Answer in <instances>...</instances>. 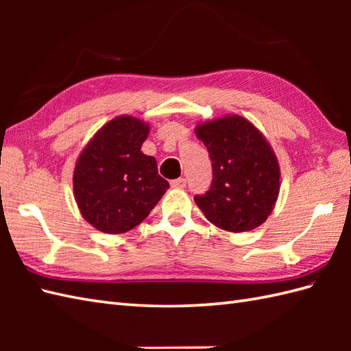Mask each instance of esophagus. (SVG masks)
<instances>
[{
	"label": "esophagus",
	"instance_id": "obj_1",
	"mask_svg": "<svg viewBox=\"0 0 351 351\" xmlns=\"http://www.w3.org/2000/svg\"><path fill=\"white\" fill-rule=\"evenodd\" d=\"M170 185L173 189H184L185 185H187V181H185V178H178V180H173L170 182Z\"/></svg>",
	"mask_w": 351,
	"mask_h": 351
}]
</instances>
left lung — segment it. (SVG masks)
<instances>
[{
	"label": "left lung",
	"mask_w": 351,
	"mask_h": 351,
	"mask_svg": "<svg viewBox=\"0 0 351 351\" xmlns=\"http://www.w3.org/2000/svg\"><path fill=\"white\" fill-rule=\"evenodd\" d=\"M213 161V184L195 202L213 225L247 232L271 214L280 190V169L264 134L247 119L228 114L196 126Z\"/></svg>",
	"instance_id": "8db88e82"
}]
</instances>
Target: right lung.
<instances>
[{
	"label": "right lung",
	"instance_id": "obj_1",
	"mask_svg": "<svg viewBox=\"0 0 351 351\" xmlns=\"http://www.w3.org/2000/svg\"><path fill=\"white\" fill-rule=\"evenodd\" d=\"M149 123L122 114L111 119L81 151L73 196L87 223L106 234L128 232L158 204L169 182L154 156L141 152Z\"/></svg>",
	"mask_w": 351,
	"mask_h": 351
}]
</instances>
